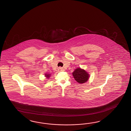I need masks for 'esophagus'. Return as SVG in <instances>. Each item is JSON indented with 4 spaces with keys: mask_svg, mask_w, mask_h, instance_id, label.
I'll return each mask as SVG.
<instances>
[{
    "mask_svg": "<svg viewBox=\"0 0 131 131\" xmlns=\"http://www.w3.org/2000/svg\"><path fill=\"white\" fill-rule=\"evenodd\" d=\"M64 70V69L63 68H62V67H59L58 68V71H59V72H61V71H63Z\"/></svg>",
    "mask_w": 131,
    "mask_h": 131,
    "instance_id": "1",
    "label": "esophagus"
}]
</instances>
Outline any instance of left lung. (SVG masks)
I'll use <instances>...</instances> for the list:
<instances>
[{"label": "left lung", "instance_id": "obj_1", "mask_svg": "<svg viewBox=\"0 0 131 131\" xmlns=\"http://www.w3.org/2000/svg\"><path fill=\"white\" fill-rule=\"evenodd\" d=\"M72 73L76 81L80 84L84 83L87 82L90 77L89 73L81 68L75 69Z\"/></svg>", "mask_w": 131, "mask_h": 131}]
</instances>
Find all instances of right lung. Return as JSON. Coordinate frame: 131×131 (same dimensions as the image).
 <instances>
[{
  "label": "right lung",
  "instance_id": "1",
  "mask_svg": "<svg viewBox=\"0 0 131 131\" xmlns=\"http://www.w3.org/2000/svg\"><path fill=\"white\" fill-rule=\"evenodd\" d=\"M45 77H46V78L48 79V78L50 77V73H45Z\"/></svg>",
  "mask_w": 131,
  "mask_h": 131
}]
</instances>
